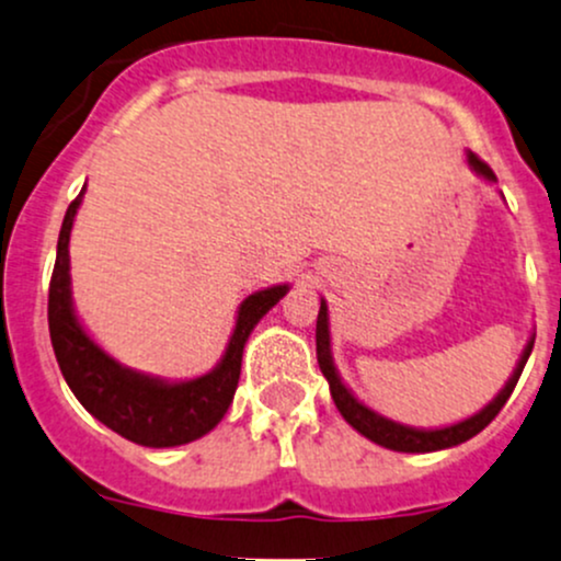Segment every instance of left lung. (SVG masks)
I'll return each mask as SVG.
<instances>
[{
    "mask_svg": "<svg viewBox=\"0 0 561 561\" xmlns=\"http://www.w3.org/2000/svg\"><path fill=\"white\" fill-rule=\"evenodd\" d=\"M465 161H468L470 172L476 176H481L483 182H497L492 169L486 163L479 161L470 150H465ZM533 344H535V335H529L527 346L522 350V357H518L514 374L508 376L503 389L483 405L481 411L470 414L468 420H459L454 424H444V427H411V424L403 422H394L389 416L379 414L374 411L370 405H365L363 400L346 387V381L341 379L339 368H335V359H333V346H330V311H328V300L320 298V314H317V363H320L322 376L328 379L330 385V394H333V403L335 409L341 411L346 422L357 430L359 435H365L368 440L374 444L385 446V449L392 451H405V454H424V451H440V449H451V446L465 444L470 440L473 435H479L494 416L500 414V409L505 405V400L511 398L514 392L518 376H522L524 365H527L529 355H533Z\"/></svg>",
    "mask_w": 561,
    "mask_h": 561,
    "instance_id": "8db88e82",
    "label": "left lung"
}]
</instances>
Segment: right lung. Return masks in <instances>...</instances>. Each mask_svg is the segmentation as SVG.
I'll return each instance as SVG.
<instances>
[{
    "mask_svg": "<svg viewBox=\"0 0 561 561\" xmlns=\"http://www.w3.org/2000/svg\"><path fill=\"white\" fill-rule=\"evenodd\" d=\"M82 196H85V187L64 215L50 296H47V325H50L58 368L82 409L123 438L150 446V449L191 444L215 430L226 416L239 387L247 339L257 322L287 296L290 285L285 282V285L263 287L241 300L226 352L206 374L193 376V379H163V376L128 368L96 344L75 309L69 239H72Z\"/></svg>",
    "mask_w": 561,
    "mask_h": 561,
    "instance_id": "1",
    "label": "right lung"
}]
</instances>
